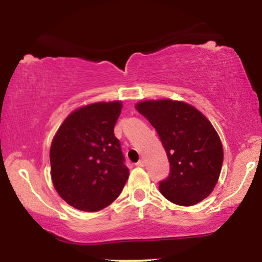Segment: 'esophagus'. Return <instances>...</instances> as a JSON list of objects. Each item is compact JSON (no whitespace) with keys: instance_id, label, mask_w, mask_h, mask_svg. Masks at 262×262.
I'll use <instances>...</instances> for the list:
<instances>
[{"instance_id":"34e87169","label":"esophagus","mask_w":262,"mask_h":262,"mask_svg":"<svg viewBox=\"0 0 262 262\" xmlns=\"http://www.w3.org/2000/svg\"><path fill=\"white\" fill-rule=\"evenodd\" d=\"M137 166H139V167L145 166V160H144V159H140V160L137 162Z\"/></svg>"}]
</instances>
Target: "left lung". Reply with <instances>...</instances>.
<instances>
[{"mask_svg": "<svg viewBox=\"0 0 262 262\" xmlns=\"http://www.w3.org/2000/svg\"><path fill=\"white\" fill-rule=\"evenodd\" d=\"M135 108L156 129L166 150L170 173L159 185L162 196L179 206L208 197L223 164V146L208 119L181 101H143Z\"/></svg>", "mask_w": 262, "mask_h": 262, "instance_id": "obj_1", "label": "left lung"}]
</instances>
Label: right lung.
I'll list each match as a JSON object with an SVG mask.
<instances>
[{"instance_id":"1","label":"right lung","mask_w":262,"mask_h":262,"mask_svg":"<svg viewBox=\"0 0 262 262\" xmlns=\"http://www.w3.org/2000/svg\"><path fill=\"white\" fill-rule=\"evenodd\" d=\"M122 102H97L69 114L50 148V173L59 196L83 212L106 208L129 177L114 125Z\"/></svg>"}]
</instances>
